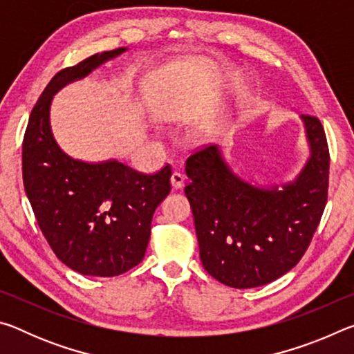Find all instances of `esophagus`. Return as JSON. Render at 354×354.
Wrapping results in <instances>:
<instances>
[{
	"mask_svg": "<svg viewBox=\"0 0 354 354\" xmlns=\"http://www.w3.org/2000/svg\"><path fill=\"white\" fill-rule=\"evenodd\" d=\"M170 183H171V187L175 189V190L183 189L184 184H185V178L181 175V173L175 171V173H173V175H171V178H170Z\"/></svg>",
	"mask_w": 354,
	"mask_h": 354,
	"instance_id": "obj_1",
	"label": "esophagus"
}]
</instances>
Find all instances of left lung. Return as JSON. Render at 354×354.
<instances>
[{
    "label": "left lung",
    "mask_w": 354,
    "mask_h": 354,
    "mask_svg": "<svg viewBox=\"0 0 354 354\" xmlns=\"http://www.w3.org/2000/svg\"><path fill=\"white\" fill-rule=\"evenodd\" d=\"M310 156L292 183L262 189L225 162L217 145L185 160V196L200 257L221 284L250 289L272 283L306 253L328 200L329 149L320 120L301 115Z\"/></svg>",
    "instance_id": "obj_1"
}]
</instances>
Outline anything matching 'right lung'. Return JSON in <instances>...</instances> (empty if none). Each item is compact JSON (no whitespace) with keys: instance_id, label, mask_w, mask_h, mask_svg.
<instances>
[{"instance_id":"obj_1","label":"right lung","mask_w":354,"mask_h":354,"mask_svg":"<svg viewBox=\"0 0 354 354\" xmlns=\"http://www.w3.org/2000/svg\"><path fill=\"white\" fill-rule=\"evenodd\" d=\"M124 51L97 53L53 76L23 139V184L40 230L57 259L87 277H117L140 263L153 214L170 194V165L143 175L117 160L82 162L51 133L53 95Z\"/></svg>"}]
</instances>
